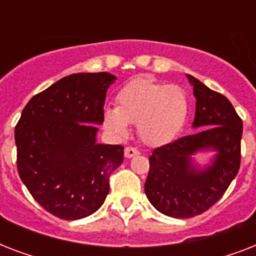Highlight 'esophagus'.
I'll return each instance as SVG.
<instances>
[{"mask_svg":"<svg viewBox=\"0 0 256 256\" xmlns=\"http://www.w3.org/2000/svg\"><path fill=\"white\" fill-rule=\"evenodd\" d=\"M136 154H138V150H136V148H130V146H128V148H124V156H126V158H132V156H136Z\"/></svg>","mask_w":256,"mask_h":256,"instance_id":"1","label":"esophagus"}]
</instances>
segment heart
I'll list each match as a JSON object with an SVG mask.
<instances>
[{
    "instance_id": "1",
    "label": "heart",
    "mask_w": 256,
    "mask_h": 256,
    "mask_svg": "<svg viewBox=\"0 0 256 256\" xmlns=\"http://www.w3.org/2000/svg\"><path fill=\"white\" fill-rule=\"evenodd\" d=\"M116 108H106L104 126L124 136L128 124H136L140 140L148 146L171 142L182 132L188 114L184 90L152 78H136L120 88L116 96Z\"/></svg>"
}]
</instances>
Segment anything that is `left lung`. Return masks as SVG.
<instances>
[{
	"label": "left lung",
	"mask_w": 256,
	"mask_h": 256,
	"mask_svg": "<svg viewBox=\"0 0 256 256\" xmlns=\"http://www.w3.org/2000/svg\"><path fill=\"white\" fill-rule=\"evenodd\" d=\"M194 86L196 108L191 136L154 148L144 192L152 206L172 218H191L214 206L240 166L243 122L226 96L187 76ZM217 152L204 170L194 168L190 156L199 150Z\"/></svg>",
	"instance_id": "obj_1"
}]
</instances>
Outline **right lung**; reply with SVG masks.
I'll list each match as a JSON object with an SVG mask.
<instances>
[{
  "label": "right lung",
  "mask_w": 256,
  "mask_h": 256,
  "mask_svg": "<svg viewBox=\"0 0 256 256\" xmlns=\"http://www.w3.org/2000/svg\"><path fill=\"white\" fill-rule=\"evenodd\" d=\"M114 80L108 73L64 77L36 94L16 124L20 178L54 216L76 220L96 212L110 175L124 162V146L96 142Z\"/></svg>",
  "instance_id": "1"
}]
</instances>
